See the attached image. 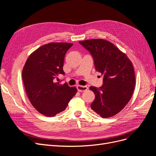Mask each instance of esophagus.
<instances>
[{
	"label": "esophagus",
	"mask_w": 156,
	"mask_h": 156,
	"mask_svg": "<svg viewBox=\"0 0 156 156\" xmlns=\"http://www.w3.org/2000/svg\"><path fill=\"white\" fill-rule=\"evenodd\" d=\"M77 88L79 92H84L88 90V87L87 86H82V85H77Z\"/></svg>",
	"instance_id": "1"
}]
</instances>
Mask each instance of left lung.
<instances>
[{"label":"left lung","mask_w":156,"mask_h":156,"mask_svg":"<svg viewBox=\"0 0 156 156\" xmlns=\"http://www.w3.org/2000/svg\"><path fill=\"white\" fill-rule=\"evenodd\" d=\"M79 43L90 53L96 71L103 75L101 87L89 88L95 94L91 108L105 119L115 116L133 95L135 86L133 66L127 55L110 41L91 39Z\"/></svg>","instance_id":"8db88e82"}]
</instances>
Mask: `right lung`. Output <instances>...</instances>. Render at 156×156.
<instances>
[{"instance_id":"add662e5","label":"right lung","mask_w":156,"mask_h":156,"mask_svg":"<svg viewBox=\"0 0 156 156\" xmlns=\"http://www.w3.org/2000/svg\"><path fill=\"white\" fill-rule=\"evenodd\" d=\"M72 45L60 42L45 44L30 55L23 67L22 77L27 96L32 106L44 116H54L64 111L77 92L75 87L55 80L65 74L64 56Z\"/></svg>"}]
</instances>
